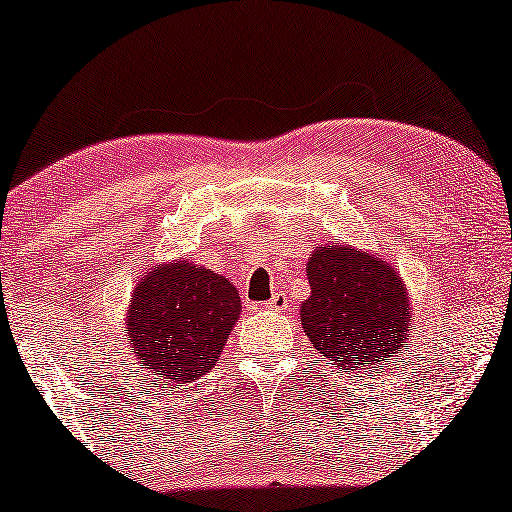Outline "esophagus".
Listing matches in <instances>:
<instances>
[{
  "label": "esophagus",
  "mask_w": 512,
  "mask_h": 512,
  "mask_svg": "<svg viewBox=\"0 0 512 512\" xmlns=\"http://www.w3.org/2000/svg\"><path fill=\"white\" fill-rule=\"evenodd\" d=\"M269 310H285L287 308V294L285 292H276L271 296V301L266 303Z\"/></svg>",
  "instance_id": "esophagus-1"
}]
</instances>
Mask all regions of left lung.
I'll use <instances>...</instances> for the list:
<instances>
[{
  "instance_id": "obj_1",
  "label": "left lung",
  "mask_w": 512,
  "mask_h": 512,
  "mask_svg": "<svg viewBox=\"0 0 512 512\" xmlns=\"http://www.w3.org/2000/svg\"><path fill=\"white\" fill-rule=\"evenodd\" d=\"M310 296L301 326L312 347L340 370H384L411 338V308L400 273L349 246L317 248L305 266Z\"/></svg>"
}]
</instances>
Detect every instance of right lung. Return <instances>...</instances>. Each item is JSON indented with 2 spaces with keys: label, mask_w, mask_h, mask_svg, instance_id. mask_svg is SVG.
<instances>
[{
  "label": "right lung",
  "mask_w": 512,
  "mask_h": 512,
  "mask_svg": "<svg viewBox=\"0 0 512 512\" xmlns=\"http://www.w3.org/2000/svg\"><path fill=\"white\" fill-rule=\"evenodd\" d=\"M239 315V292L225 276L186 259L163 262L133 289L126 345L160 388L183 386L216 365Z\"/></svg>",
  "instance_id": "right-lung-1"
}]
</instances>
